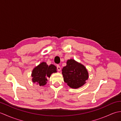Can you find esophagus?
<instances>
[{
    "instance_id": "34e87169",
    "label": "esophagus",
    "mask_w": 121,
    "mask_h": 121,
    "mask_svg": "<svg viewBox=\"0 0 121 121\" xmlns=\"http://www.w3.org/2000/svg\"><path fill=\"white\" fill-rule=\"evenodd\" d=\"M56 68H57L58 71H60L61 70V67H60V66L59 65H58L57 66H56Z\"/></svg>"
}]
</instances>
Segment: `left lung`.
Instances as JSON below:
<instances>
[{
	"instance_id": "8db88e82",
	"label": "left lung",
	"mask_w": 121,
	"mask_h": 121,
	"mask_svg": "<svg viewBox=\"0 0 121 121\" xmlns=\"http://www.w3.org/2000/svg\"><path fill=\"white\" fill-rule=\"evenodd\" d=\"M62 71L64 81L72 88L82 86L88 78L86 68L73 59L68 60L66 65L64 66Z\"/></svg>"
}]
</instances>
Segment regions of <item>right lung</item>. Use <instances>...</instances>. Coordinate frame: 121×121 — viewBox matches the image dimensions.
Wrapping results in <instances>:
<instances>
[{"label":"right lung","mask_w":121,"mask_h":121,"mask_svg":"<svg viewBox=\"0 0 121 121\" xmlns=\"http://www.w3.org/2000/svg\"><path fill=\"white\" fill-rule=\"evenodd\" d=\"M56 66L53 65L48 66L46 62H42L34 69L32 71V81L39 86L47 83V78H50L51 74L56 72Z\"/></svg>","instance_id":"add662e5"}]
</instances>
